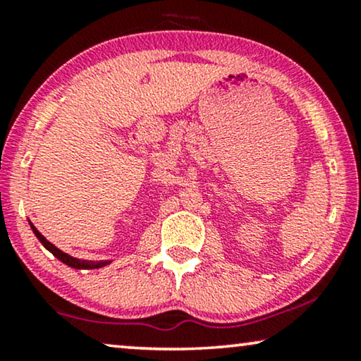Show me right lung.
<instances>
[{
  "label": "right lung",
  "instance_id": "1",
  "mask_svg": "<svg viewBox=\"0 0 361 361\" xmlns=\"http://www.w3.org/2000/svg\"><path fill=\"white\" fill-rule=\"evenodd\" d=\"M31 228H32V231H34V235L37 236V240L41 241V243L44 245V248L51 251V253H52L54 256H56L57 259H61L63 264L71 266V268H75V269H97V268H102V266H105V264L110 263V261H97V263H95V261H85V259H77V258H73V256L63 253V251L56 248V246H54V245L51 243V241H47L46 238H44V236H42L41 233H39V230H37L36 226H34L32 224H31Z\"/></svg>",
  "mask_w": 361,
  "mask_h": 361
}]
</instances>
